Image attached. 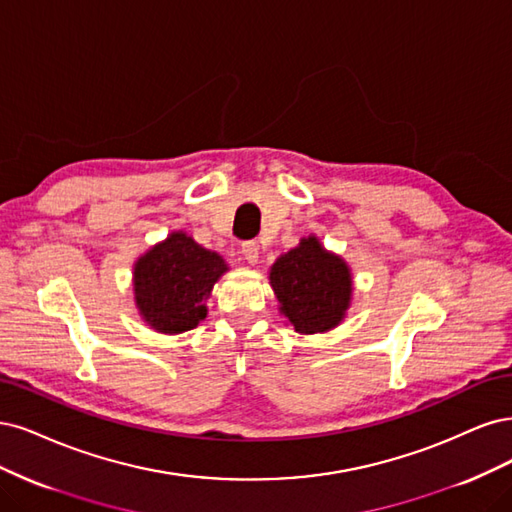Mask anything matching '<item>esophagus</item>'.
Wrapping results in <instances>:
<instances>
[{"instance_id": "1", "label": "esophagus", "mask_w": 512, "mask_h": 512, "mask_svg": "<svg viewBox=\"0 0 512 512\" xmlns=\"http://www.w3.org/2000/svg\"><path fill=\"white\" fill-rule=\"evenodd\" d=\"M242 257L246 259V263H251V266H255L257 259H259V246H257V242H244L242 244Z\"/></svg>"}]
</instances>
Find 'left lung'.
Instances as JSON below:
<instances>
[{"mask_svg":"<svg viewBox=\"0 0 512 512\" xmlns=\"http://www.w3.org/2000/svg\"><path fill=\"white\" fill-rule=\"evenodd\" d=\"M270 287L278 312L298 334H327L338 327L353 304V272L317 236L302 238L270 268Z\"/></svg>","mask_w":512,"mask_h":512,"instance_id":"8db88e82","label":"left lung"}]
</instances>
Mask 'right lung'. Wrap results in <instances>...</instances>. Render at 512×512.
I'll use <instances>...</instances> for the list:
<instances>
[{"label": "right lung", "mask_w": 512, "mask_h": 512, "mask_svg": "<svg viewBox=\"0 0 512 512\" xmlns=\"http://www.w3.org/2000/svg\"><path fill=\"white\" fill-rule=\"evenodd\" d=\"M227 261L183 229L168 234L134 261L131 287L142 321L157 334L176 336L200 325Z\"/></svg>", "instance_id": "add662e5"}]
</instances>
